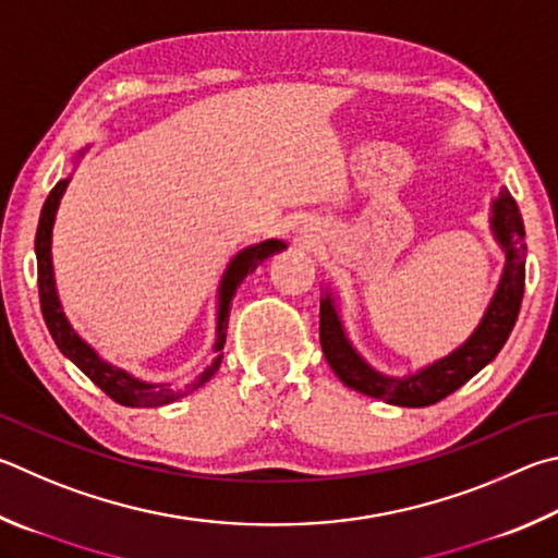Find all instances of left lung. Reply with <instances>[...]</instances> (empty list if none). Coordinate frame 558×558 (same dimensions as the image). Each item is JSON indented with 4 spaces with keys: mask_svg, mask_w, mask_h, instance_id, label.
<instances>
[{
    "mask_svg": "<svg viewBox=\"0 0 558 558\" xmlns=\"http://www.w3.org/2000/svg\"><path fill=\"white\" fill-rule=\"evenodd\" d=\"M490 231L505 253V266L478 327L447 356L427 363L408 376H388L361 356L341 322L339 295H333L329 288L324 290L319 300V341L324 359L329 361L331 371L343 385L368 395V398L398 404V408H427V404L439 402L459 390L463 383H469L475 373L498 356L518 322L524 295L526 258L522 215L508 187H502L498 197L490 202Z\"/></svg>",
    "mask_w": 558,
    "mask_h": 558,
    "instance_id": "1",
    "label": "left lung"
}]
</instances>
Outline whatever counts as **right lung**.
I'll use <instances>...</instances> for the list:
<instances>
[{"label": "right lung", "mask_w": 558, "mask_h": 558, "mask_svg": "<svg viewBox=\"0 0 558 558\" xmlns=\"http://www.w3.org/2000/svg\"><path fill=\"white\" fill-rule=\"evenodd\" d=\"M89 150V146L80 148L73 163L77 166L80 158H83ZM70 182V175L60 180L58 185L50 190L44 209H40L38 229H36V258H38V295H40V312H44L46 327L53 337L56 347L60 349L65 359H70L75 366L85 373V376L93 380L97 388H102L111 400L124 404V408H163V404L175 402L185 398L192 390H197L205 385L221 366V359H225V341H227V327H229V305L231 298L236 295V290L248 272L256 270L263 260L270 258L272 253H280L288 248L286 241L280 239H266L258 241V244H251L241 248L234 258L227 263L225 272H221L219 288H217V324H215V359H211L209 366L190 380L185 388H173L170 383H148L136 376H131L129 371L114 366V363L105 361L99 353L89 347V343L80 337L73 329V324L65 317L63 305H60L58 288H56V270H53V225L56 215L60 207V199L65 195V187Z\"/></svg>", "instance_id": "1"}]
</instances>
